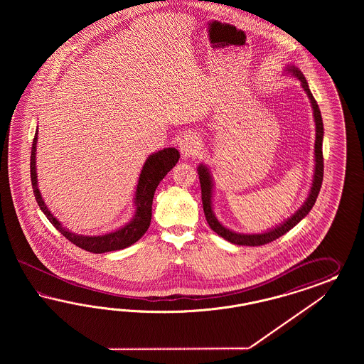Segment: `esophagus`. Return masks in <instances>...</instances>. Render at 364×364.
<instances>
[{
	"label": "esophagus",
	"mask_w": 364,
	"mask_h": 364,
	"mask_svg": "<svg viewBox=\"0 0 364 364\" xmlns=\"http://www.w3.org/2000/svg\"><path fill=\"white\" fill-rule=\"evenodd\" d=\"M178 149L183 157H193L200 154L201 149V140L196 133L191 132L184 134L178 141Z\"/></svg>",
	"instance_id": "1"
}]
</instances>
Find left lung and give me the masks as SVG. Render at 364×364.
Listing matches in <instances>:
<instances>
[{"label":"left lung","mask_w":364,"mask_h":364,"mask_svg":"<svg viewBox=\"0 0 364 364\" xmlns=\"http://www.w3.org/2000/svg\"><path fill=\"white\" fill-rule=\"evenodd\" d=\"M284 75H289L292 77L298 78L301 84V88L309 96L311 107H312V113H314V122H315V166H314V177H312V184L309 189V196L303 205L299 208L291 218L287 220L280 223L274 228H269L262 233H239V232L232 231L230 228L224 227L218 218L215 216L213 212V178L210 175V169L205 164H198V173L200 178V186H201V200H203V208H204V215L207 223L210 227V230L216 232L224 240L237 244V245H263L267 242H274L283 236L284 233L292 230L299 221L304 219L312 210L318 195H319L321 181H323V136H324V129H323V120H321V113H320L319 107L316 100L314 99L311 90H309V82L301 73V70L295 65H287L284 68Z\"/></svg>","instance_id":"8db88e82"}]
</instances>
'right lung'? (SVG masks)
Wrapping results in <instances>:
<instances>
[{
  "instance_id": "1",
  "label": "right lung",
  "mask_w": 364,
  "mask_h": 364,
  "mask_svg": "<svg viewBox=\"0 0 364 364\" xmlns=\"http://www.w3.org/2000/svg\"><path fill=\"white\" fill-rule=\"evenodd\" d=\"M37 139H38V132L36 131L33 144H32V154H31V178H32L34 198L38 203L40 210L44 212L45 216L55 225L57 231L61 232L69 242L76 244L80 248L89 251L92 254H105L110 251L124 250L141 239V236L149 228L151 219H152L154 191L160 184V181L166 177V173L176 166L180 159V154L176 148H164L146 157L136 186V192L133 198L134 213L131 220L119 230L102 233V235H96V236H88V235L85 236V235H78L75 232L69 231L55 219L53 213L45 204L44 198L38 189V180H37V168H36Z\"/></svg>"
}]
</instances>
